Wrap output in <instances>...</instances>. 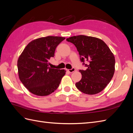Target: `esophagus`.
I'll list each match as a JSON object with an SVG mask.
<instances>
[{
    "instance_id": "34e87169",
    "label": "esophagus",
    "mask_w": 133,
    "mask_h": 133,
    "mask_svg": "<svg viewBox=\"0 0 133 133\" xmlns=\"http://www.w3.org/2000/svg\"><path fill=\"white\" fill-rule=\"evenodd\" d=\"M75 69L74 68H71V69H68L67 70V71H68V72H69V73H73V72H74V71H75Z\"/></svg>"
}]
</instances>
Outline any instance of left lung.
<instances>
[{
  "mask_svg": "<svg viewBox=\"0 0 133 133\" xmlns=\"http://www.w3.org/2000/svg\"><path fill=\"white\" fill-rule=\"evenodd\" d=\"M79 52L85 70H79L82 79L75 85L84 93L98 94L110 83L115 71V57L109 48L99 38L85 35L73 36L66 39ZM87 61V64L84 62Z\"/></svg>",
  "mask_w": 133,
  "mask_h": 133,
  "instance_id": "8db88e82",
  "label": "left lung"
}]
</instances>
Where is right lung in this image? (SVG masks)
Here are the masks:
<instances>
[{"mask_svg":"<svg viewBox=\"0 0 133 133\" xmlns=\"http://www.w3.org/2000/svg\"><path fill=\"white\" fill-rule=\"evenodd\" d=\"M65 38L48 36L33 40L28 44L18 60L20 80L32 94L46 96L57 90L64 69L49 66V60L54 56L56 48Z\"/></svg>","mask_w":133,"mask_h":133,"instance_id":"add662e5","label":"right lung"}]
</instances>
